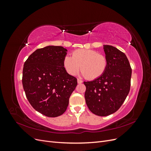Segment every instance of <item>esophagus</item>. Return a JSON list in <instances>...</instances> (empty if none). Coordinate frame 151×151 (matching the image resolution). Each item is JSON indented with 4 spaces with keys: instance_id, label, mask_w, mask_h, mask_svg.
I'll return each mask as SVG.
<instances>
[{
    "instance_id": "obj_1",
    "label": "esophagus",
    "mask_w": 151,
    "mask_h": 151,
    "mask_svg": "<svg viewBox=\"0 0 151 151\" xmlns=\"http://www.w3.org/2000/svg\"><path fill=\"white\" fill-rule=\"evenodd\" d=\"M83 81L82 80H81V79H77V83L78 84H81V83H83Z\"/></svg>"
}]
</instances>
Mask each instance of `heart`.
I'll return each instance as SVG.
<instances>
[{
    "instance_id": "1",
    "label": "heart",
    "mask_w": 151,
    "mask_h": 151,
    "mask_svg": "<svg viewBox=\"0 0 151 151\" xmlns=\"http://www.w3.org/2000/svg\"><path fill=\"white\" fill-rule=\"evenodd\" d=\"M63 63L68 74L76 75L81 67V76L90 80L101 77L108 67L106 57L95 50L86 49L75 50L72 57L65 56Z\"/></svg>"
}]
</instances>
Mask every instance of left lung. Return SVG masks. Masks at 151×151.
Returning <instances> with one entry per match:
<instances>
[{
	"label": "left lung",
	"mask_w": 151,
	"mask_h": 151,
	"mask_svg": "<svg viewBox=\"0 0 151 151\" xmlns=\"http://www.w3.org/2000/svg\"><path fill=\"white\" fill-rule=\"evenodd\" d=\"M103 48L108 60L106 71L99 78L84 84L89 110L98 116H106L116 112L129 94L132 68L124 53L111 45H103Z\"/></svg>",
	"instance_id": "1"
}]
</instances>
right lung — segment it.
<instances>
[{"label": "right lung", "mask_w": 151, "mask_h": 151, "mask_svg": "<svg viewBox=\"0 0 151 151\" xmlns=\"http://www.w3.org/2000/svg\"><path fill=\"white\" fill-rule=\"evenodd\" d=\"M67 52L60 46L39 48L24 64L22 82L26 98L35 109L48 117L66 111L77 85V79L63 67Z\"/></svg>", "instance_id": "add662e5"}]
</instances>
